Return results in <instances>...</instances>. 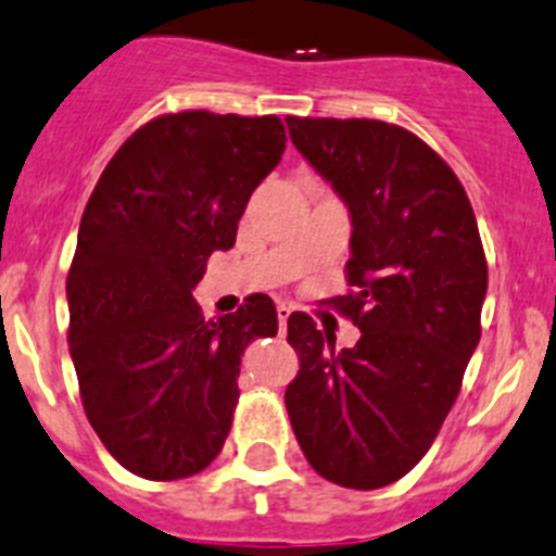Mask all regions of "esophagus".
Instances as JSON below:
<instances>
[{
	"label": "esophagus",
	"instance_id": "1",
	"mask_svg": "<svg viewBox=\"0 0 556 556\" xmlns=\"http://www.w3.org/2000/svg\"><path fill=\"white\" fill-rule=\"evenodd\" d=\"M290 313H293V309L288 307V304H279L277 307V318H279V329L285 331V326H288V318H290Z\"/></svg>",
	"mask_w": 556,
	"mask_h": 556
}]
</instances>
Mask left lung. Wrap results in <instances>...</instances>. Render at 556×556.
Listing matches in <instances>:
<instances>
[{
	"mask_svg": "<svg viewBox=\"0 0 556 556\" xmlns=\"http://www.w3.org/2000/svg\"><path fill=\"white\" fill-rule=\"evenodd\" d=\"M295 150L351 216V290L334 304L354 349L293 313L299 376L285 389L304 458L342 489H383L419 464L480 342L489 266L475 211L428 144L381 121L288 117Z\"/></svg>",
	"mask_w": 556,
	"mask_h": 556,
	"instance_id": "8db88e82",
	"label": "left lung"
}]
</instances>
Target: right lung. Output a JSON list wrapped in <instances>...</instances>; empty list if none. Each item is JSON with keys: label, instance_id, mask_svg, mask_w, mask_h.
Returning <instances> with one entry per match:
<instances>
[{"label": "right lung", "instance_id": "add662e5", "mask_svg": "<svg viewBox=\"0 0 556 556\" xmlns=\"http://www.w3.org/2000/svg\"><path fill=\"white\" fill-rule=\"evenodd\" d=\"M279 117L161 114L92 189L67 274V345L103 447L144 480H180L225 447L247 345L277 334L268 295L205 320L191 290L236 243L285 153Z\"/></svg>", "mask_w": 556, "mask_h": 556}]
</instances>
